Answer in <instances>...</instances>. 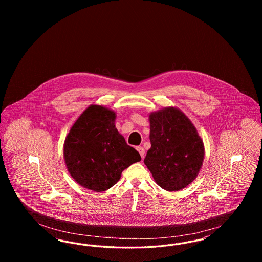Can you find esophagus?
<instances>
[{
	"instance_id": "obj_1",
	"label": "esophagus",
	"mask_w": 262,
	"mask_h": 262,
	"mask_svg": "<svg viewBox=\"0 0 262 262\" xmlns=\"http://www.w3.org/2000/svg\"><path fill=\"white\" fill-rule=\"evenodd\" d=\"M137 150L138 151V153L140 154V156H141V158L143 159V157H144V153H145V150L143 147H141V146H138L137 147Z\"/></svg>"
}]
</instances>
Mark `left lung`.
I'll list each match as a JSON object with an SVG mask.
<instances>
[{"label": "left lung", "instance_id": "1", "mask_svg": "<svg viewBox=\"0 0 262 262\" xmlns=\"http://www.w3.org/2000/svg\"><path fill=\"white\" fill-rule=\"evenodd\" d=\"M151 147L144 158L156 184L178 191L198 177L204 160V144L185 113L166 107L149 114Z\"/></svg>", "mask_w": 262, "mask_h": 262}]
</instances>
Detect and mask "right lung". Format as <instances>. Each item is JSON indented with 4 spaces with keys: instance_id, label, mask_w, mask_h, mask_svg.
<instances>
[{
    "instance_id": "1",
    "label": "right lung",
    "mask_w": 262,
    "mask_h": 262,
    "mask_svg": "<svg viewBox=\"0 0 262 262\" xmlns=\"http://www.w3.org/2000/svg\"><path fill=\"white\" fill-rule=\"evenodd\" d=\"M116 112L92 104L77 118L63 143L67 169L81 187L101 192L141 157L117 129Z\"/></svg>"
}]
</instances>
